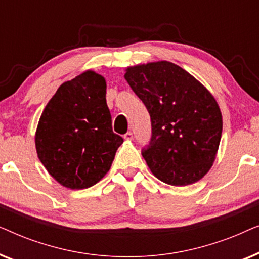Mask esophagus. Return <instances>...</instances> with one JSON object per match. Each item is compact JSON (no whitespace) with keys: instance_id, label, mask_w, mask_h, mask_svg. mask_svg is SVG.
Wrapping results in <instances>:
<instances>
[{"instance_id":"34e87169","label":"esophagus","mask_w":259,"mask_h":259,"mask_svg":"<svg viewBox=\"0 0 259 259\" xmlns=\"http://www.w3.org/2000/svg\"><path fill=\"white\" fill-rule=\"evenodd\" d=\"M123 139H125V140H132L133 139V134L131 132H127L125 136H123Z\"/></svg>"}]
</instances>
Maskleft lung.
<instances>
[{
  "label": "left lung",
  "instance_id": "1",
  "mask_svg": "<svg viewBox=\"0 0 259 259\" xmlns=\"http://www.w3.org/2000/svg\"><path fill=\"white\" fill-rule=\"evenodd\" d=\"M125 79L152 121V139L143 157L159 180L173 186L197 183L217 157L223 116L211 92L169 61L127 67Z\"/></svg>",
  "mask_w": 259,
  "mask_h": 259
}]
</instances>
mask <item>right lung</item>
I'll use <instances>...</instances> for the list:
<instances>
[{"instance_id": "add662e5", "label": "right lung", "mask_w": 259, "mask_h": 259, "mask_svg": "<svg viewBox=\"0 0 259 259\" xmlns=\"http://www.w3.org/2000/svg\"><path fill=\"white\" fill-rule=\"evenodd\" d=\"M105 77L88 69L48 101L35 132L37 157L60 185L91 187L111 168L123 139L112 131Z\"/></svg>"}]
</instances>
